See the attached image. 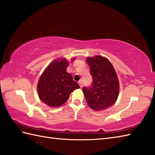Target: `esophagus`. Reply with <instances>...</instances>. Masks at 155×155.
Masks as SVG:
<instances>
[{
	"label": "esophagus",
	"mask_w": 155,
	"mask_h": 155,
	"mask_svg": "<svg viewBox=\"0 0 155 155\" xmlns=\"http://www.w3.org/2000/svg\"><path fill=\"white\" fill-rule=\"evenodd\" d=\"M78 84H79V86H80V87H81V88H83V83H82L81 81H79V82H78Z\"/></svg>",
	"instance_id": "1"
}]
</instances>
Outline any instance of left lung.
<instances>
[{
	"label": "left lung",
	"instance_id": "left-lung-1",
	"mask_svg": "<svg viewBox=\"0 0 155 155\" xmlns=\"http://www.w3.org/2000/svg\"><path fill=\"white\" fill-rule=\"evenodd\" d=\"M87 62L93 83L90 87L83 88L85 98L92 109L103 110L117 100L119 84L117 73L110 62L101 56L88 57Z\"/></svg>",
	"mask_w": 155,
	"mask_h": 155
}]
</instances>
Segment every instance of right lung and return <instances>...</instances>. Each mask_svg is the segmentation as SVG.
<instances>
[{
	"label": "right lung",
	"instance_id": "add662e5",
	"mask_svg": "<svg viewBox=\"0 0 155 155\" xmlns=\"http://www.w3.org/2000/svg\"><path fill=\"white\" fill-rule=\"evenodd\" d=\"M68 64L65 58L60 61L56 60L48 66L39 78L37 87L39 98L49 107H60L67 102L71 93L80 88L66 71Z\"/></svg>",
	"mask_w": 155,
	"mask_h": 155
}]
</instances>
